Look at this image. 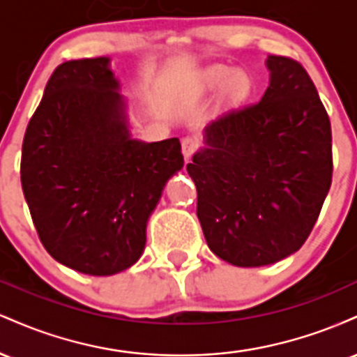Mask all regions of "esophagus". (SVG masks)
<instances>
[{
	"label": "esophagus",
	"mask_w": 357,
	"mask_h": 357,
	"mask_svg": "<svg viewBox=\"0 0 357 357\" xmlns=\"http://www.w3.org/2000/svg\"><path fill=\"white\" fill-rule=\"evenodd\" d=\"M181 147H183V155H184V159H190L192 154L196 153V151H198V147H199V142L196 141L195 137H191V136H186L181 141Z\"/></svg>",
	"instance_id": "34e87169"
}]
</instances>
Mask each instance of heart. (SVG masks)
<instances>
[{
  "instance_id": "b5f03b06",
  "label": "heart",
  "mask_w": 357,
  "mask_h": 357,
  "mask_svg": "<svg viewBox=\"0 0 357 357\" xmlns=\"http://www.w3.org/2000/svg\"><path fill=\"white\" fill-rule=\"evenodd\" d=\"M204 84L206 87L216 89L223 84L221 96L227 104L240 105L248 99L252 93L253 84L250 75L245 70H231L225 65H216V67L208 68L204 73Z\"/></svg>"
}]
</instances>
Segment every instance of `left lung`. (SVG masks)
I'll list each match as a JSON object with an SVG mask.
<instances>
[{"label": "left lung", "mask_w": 357, "mask_h": 357, "mask_svg": "<svg viewBox=\"0 0 357 357\" xmlns=\"http://www.w3.org/2000/svg\"><path fill=\"white\" fill-rule=\"evenodd\" d=\"M267 67L261 100L210 122L186 166L208 247L236 267L297 252L333 181L331 121L312 79L289 56L270 55Z\"/></svg>", "instance_id": "left-lung-1"}]
</instances>
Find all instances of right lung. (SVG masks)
I'll use <instances>...</instances> for the list:
<instances>
[{"instance_id": "right-lung-1", "label": "right lung", "mask_w": 357, "mask_h": 357, "mask_svg": "<svg viewBox=\"0 0 357 357\" xmlns=\"http://www.w3.org/2000/svg\"><path fill=\"white\" fill-rule=\"evenodd\" d=\"M109 59L52 73L22 149V186L45 250L65 267L114 275L142 255L146 225L184 165L179 139L136 141Z\"/></svg>"}]
</instances>
